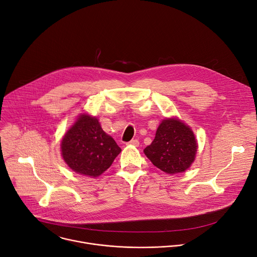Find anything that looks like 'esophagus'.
I'll list each match as a JSON object with an SVG mask.
<instances>
[{
	"mask_svg": "<svg viewBox=\"0 0 257 257\" xmlns=\"http://www.w3.org/2000/svg\"><path fill=\"white\" fill-rule=\"evenodd\" d=\"M126 144H127V145H133V146H136V147H137V146H139L140 143H139L138 140H132V141H130L128 143H126Z\"/></svg>",
	"mask_w": 257,
	"mask_h": 257,
	"instance_id": "obj_1",
	"label": "esophagus"
}]
</instances>
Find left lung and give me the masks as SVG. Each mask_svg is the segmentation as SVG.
Instances as JSON below:
<instances>
[{
    "mask_svg": "<svg viewBox=\"0 0 257 257\" xmlns=\"http://www.w3.org/2000/svg\"><path fill=\"white\" fill-rule=\"evenodd\" d=\"M197 143L191 128L177 118L164 119L155 139L144 150L151 162L169 175L185 172L192 164Z\"/></svg>",
    "mask_w": 257,
    "mask_h": 257,
    "instance_id": "8db88e82",
    "label": "left lung"
}]
</instances>
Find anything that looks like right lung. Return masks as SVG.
Returning <instances> with one entry per match:
<instances>
[{"label":"right lung","mask_w":257,"mask_h":257,"mask_svg":"<svg viewBox=\"0 0 257 257\" xmlns=\"http://www.w3.org/2000/svg\"><path fill=\"white\" fill-rule=\"evenodd\" d=\"M62 156L73 172L96 178L109 168L121 149L96 117L80 115L61 142Z\"/></svg>","instance_id":"right-lung-1"}]
</instances>
